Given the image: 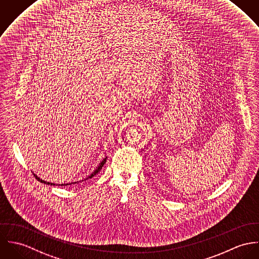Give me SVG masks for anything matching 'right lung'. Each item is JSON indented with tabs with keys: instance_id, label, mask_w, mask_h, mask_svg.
Wrapping results in <instances>:
<instances>
[{
	"instance_id": "add662e5",
	"label": "right lung",
	"mask_w": 259,
	"mask_h": 259,
	"mask_svg": "<svg viewBox=\"0 0 259 259\" xmlns=\"http://www.w3.org/2000/svg\"><path fill=\"white\" fill-rule=\"evenodd\" d=\"M106 163V158H104L103 159V161L99 164V166L96 168V170L94 171V172H92V174H90V176H88V178L87 179H90V178H92V177H94L97 172H99L101 169H102V167H103V165ZM33 177H35V179L38 181V182H40V183H44V184H47V185H51V186H55L56 184H54V183H50V182H46V181H44V180H41V179H39L37 176H35L34 174H33ZM82 181H85V180H82ZM82 181H79V182H82ZM79 182H74V183H68V184H60V185H58V186H69V185H72V184H78Z\"/></svg>"
}]
</instances>
